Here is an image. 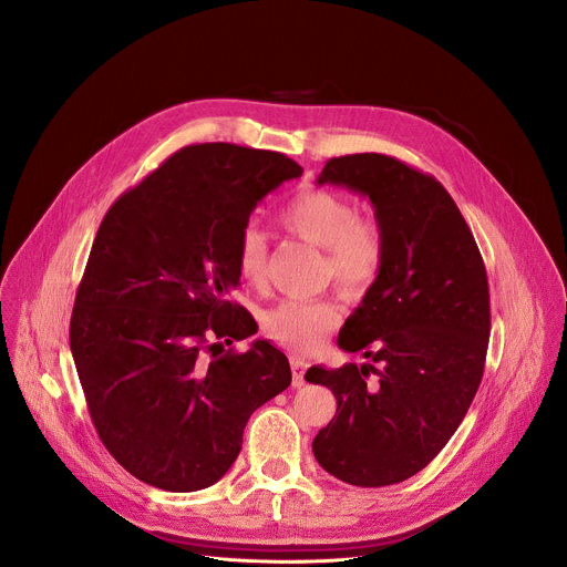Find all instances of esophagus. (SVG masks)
I'll use <instances>...</instances> for the list:
<instances>
[{"label":"esophagus","mask_w":567,"mask_h":567,"mask_svg":"<svg viewBox=\"0 0 567 567\" xmlns=\"http://www.w3.org/2000/svg\"><path fill=\"white\" fill-rule=\"evenodd\" d=\"M289 363H291V374H293V388L305 385V370H307V361H305V359H300V357H296V354H291Z\"/></svg>","instance_id":"esophagus-1"}]
</instances>
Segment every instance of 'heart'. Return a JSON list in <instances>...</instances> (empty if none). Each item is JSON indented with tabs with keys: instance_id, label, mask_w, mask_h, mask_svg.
<instances>
[{
	"instance_id": "1",
	"label": "heart",
	"mask_w": 567,
	"mask_h": 567,
	"mask_svg": "<svg viewBox=\"0 0 567 567\" xmlns=\"http://www.w3.org/2000/svg\"><path fill=\"white\" fill-rule=\"evenodd\" d=\"M280 224L296 237L326 251V276L350 293L365 291L381 274L385 260V235L374 217H359L357 206L332 190L311 188L298 193L282 210ZM267 235L247 226L237 237V269L249 285L267 280ZM341 320L332 300L287 298L265 316L271 339L298 350L320 348Z\"/></svg>"
}]
</instances>
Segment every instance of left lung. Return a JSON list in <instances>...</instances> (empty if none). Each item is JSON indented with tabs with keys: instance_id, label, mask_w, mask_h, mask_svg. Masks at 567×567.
Instances as JSON below:
<instances>
[{
	"instance_id": "left-lung-1",
	"label": "left lung",
	"mask_w": 567,
	"mask_h": 567,
	"mask_svg": "<svg viewBox=\"0 0 567 567\" xmlns=\"http://www.w3.org/2000/svg\"><path fill=\"white\" fill-rule=\"evenodd\" d=\"M316 184L370 199L385 260L339 332L341 350L378 368L311 365L305 374L337 396V415L311 449L334 477L385 487L422 471L471 406L492 332L487 271L460 208L431 175L365 152L330 158Z\"/></svg>"
}]
</instances>
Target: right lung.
I'll use <instances>...</instances> for the list:
<instances>
[{"mask_svg":"<svg viewBox=\"0 0 567 567\" xmlns=\"http://www.w3.org/2000/svg\"><path fill=\"white\" fill-rule=\"evenodd\" d=\"M302 168L280 152L199 143L107 210L78 287L69 346L92 422L152 487L199 492L235 462L254 411L291 383L287 357L228 296L254 208Z\"/></svg>","mask_w":567,"mask_h":567,"instance_id":"right-lung-1","label":"right lung"}]
</instances>
